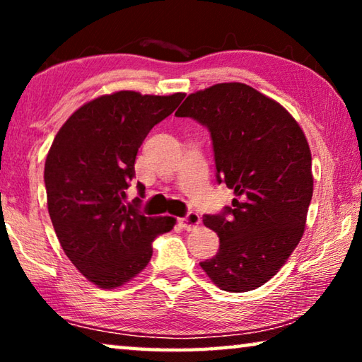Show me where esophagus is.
I'll list each match as a JSON object with an SVG mask.
<instances>
[{
	"label": "esophagus",
	"mask_w": 362,
	"mask_h": 362,
	"mask_svg": "<svg viewBox=\"0 0 362 362\" xmlns=\"http://www.w3.org/2000/svg\"><path fill=\"white\" fill-rule=\"evenodd\" d=\"M179 223L182 225V228H185V230H194L196 226H198L199 223H201V217L198 216V214H194V212H189L187 217H183V218H180L179 220Z\"/></svg>",
	"instance_id": "34e87169"
}]
</instances>
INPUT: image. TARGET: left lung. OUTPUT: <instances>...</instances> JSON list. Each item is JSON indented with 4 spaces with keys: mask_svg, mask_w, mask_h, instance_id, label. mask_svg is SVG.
<instances>
[{
    "mask_svg": "<svg viewBox=\"0 0 362 362\" xmlns=\"http://www.w3.org/2000/svg\"><path fill=\"white\" fill-rule=\"evenodd\" d=\"M175 116L209 129L217 180L235 192L231 207L203 218L220 247L199 265L222 291L257 289L279 272L305 231L313 173L302 127L276 100L244 83L189 94Z\"/></svg>",
    "mask_w": 362,
    "mask_h": 362,
    "instance_id": "left-lung-1",
    "label": "left lung"
}]
</instances>
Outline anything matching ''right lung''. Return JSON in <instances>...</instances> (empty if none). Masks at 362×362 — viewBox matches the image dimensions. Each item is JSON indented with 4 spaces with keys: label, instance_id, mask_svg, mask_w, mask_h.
I'll use <instances>...</instances> for the list:
<instances>
[{
    "label": "right lung",
    "instance_id": "right-lung-1",
    "mask_svg": "<svg viewBox=\"0 0 362 362\" xmlns=\"http://www.w3.org/2000/svg\"><path fill=\"white\" fill-rule=\"evenodd\" d=\"M183 97L100 95L64 122L49 148L45 183L54 230L78 272L102 289L136 278L148 265L155 238L174 228V217H146L137 209L140 199L124 198L140 145Z\"/></svg>",
    "mask_w": 362,
    "mask_h": 362
}]
</instances>
